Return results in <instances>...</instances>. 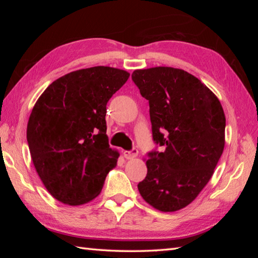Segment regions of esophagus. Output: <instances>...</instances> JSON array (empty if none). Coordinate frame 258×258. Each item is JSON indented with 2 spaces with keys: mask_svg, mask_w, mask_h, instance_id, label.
Instances as JSON below:
<instances>
[{
  "mask_svg": "<svg viewBox=\"0 0 258 258\" xmlns=\"http://www.w3.org/2000/svg\"><path fill=\"white\" fill-rule=\"evenodd\" d=\"M138 154H139V150L135 149V147H133V149L131 151H125L124 152V157L127 158V160H133L134 157L138 156Z\"/></svg>",
  "mask_w": 258,
  "mask_h": 258,
  "instance_id": "obj_1",
  "label": "esophagus"
}]
</instances>
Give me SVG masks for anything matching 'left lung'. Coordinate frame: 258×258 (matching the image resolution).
I'll return each instance as SVG.
<instances>
[{
	"label": "left lung",
	"instance_id": "left-lung-1",
	"mask_svg": "<svg viewBox=\"0 0 258 258\" xmlns=\"http://www.w3.org/2000/svg\"><path fill=\"white\" fill-rule=\"evenodd\" d=\"M132 80L149 101L153 141L140 194L154 208L175 212L211 179L225 145V114L215 94L183 70H136Z\"/></svg>",
	"mask_w": 258,
	"mask_h": 258
}]
</instances>
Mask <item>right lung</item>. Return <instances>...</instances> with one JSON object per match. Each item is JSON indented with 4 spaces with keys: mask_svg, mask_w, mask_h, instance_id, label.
Segmentation results:
<instances>
[{
    "mask_svg": "<svg viewBox=\"0 0 258 258\" xmlns=\"http://www.w3.org/2000/svg\"><path fill=\"white\" fill-rule=\"evenodd\" d=\"M130 73L109 67L74 71L35 103L26 139L36 172L54 199L82 205L101 193L118 153L108 145L106 104Z\"/></svg>",
    "mask_w": 258,
    "mask_h": 258,
    "instance_id": "right-lung-1",
    "label": "right lung"
}]
</instances>
